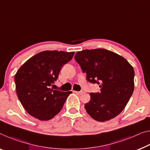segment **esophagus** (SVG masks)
<instances>
[{
    "instance_id": "obj_1",
    "label": "esophagus",
    "mask_w": 150,
    "mask_h": 150,
    "mask_svg": "<svg viewBox=\"0 0 150 150\" xmlns=\"http://www.w3.org/2000/svg\"><path fill=\"white\" fill-rule=\"evenodd\" d=\"M75 92L76 93H77L78 95H81V94H83V93H84V91H75Z\"/></svg>"
}]
</instances>
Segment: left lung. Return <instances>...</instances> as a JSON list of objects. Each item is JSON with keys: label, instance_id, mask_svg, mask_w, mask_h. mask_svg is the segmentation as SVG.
<instances>
[{"label": "left lung", "instance_id": "left-lung-1", "mask_svg": "<svg viewBox=\"0 0 150 150\" xmlns=\"http://www.w3.org/2000/svg\"><path fill=\"white\" fill-rule=\"evenodd\" d=\"M75 60L87 80L100 85V92L89 93L90 101L85 104L87 112L100 122L117 117L133 92V67L121 56L102 48L77 52Z\"/></svg>", "mask_w": 150, "mask_h": 150}]
</instances>
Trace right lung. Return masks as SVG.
<instances>
[{"label": "right lung", "instance_id": "add662e5", "mask_svg": "<svg viewBox=\"0 0 150 150\" xmlns=\"http://www.w3.org/2000/svg\"><path fill=\"white\" fill-rule=\"evenodd\" d=\"M75 52L46 50L28 59L15 76L18 98L31 116L48 120L57 115L71 91L50 88L61 67L72 59Z\"/></svg>", "mask_w": 150, "mask_h": 150}]
</instances>
